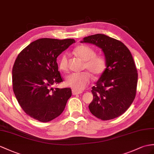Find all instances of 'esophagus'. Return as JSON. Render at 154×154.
<instances>
[{
	"label": "esophagus",
	"instance_id": "obj_1",
	"mask_svg": "<svg viewBox=\"0 0 154 154\" xmlns=\"http://www.w3.org/2000/svg\"><path fill=\"white\" fill-rule=\"evenodd\" d=\"M72 95H76L81 94V93H82V91H76V90H72Z\"/></svg>",
	"mask_w": 154,
	"mask_h": 154
}]
</instances>
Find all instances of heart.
Wrapping results in <instances>:
<instances>
[{
	"mask_svg": "<svg viewBox=\"0 0 154 154\" xmlns=\"http://www.w3.org/2000/svg\"><path fill=\"white\" fill-rule=\"evenodd\" d=\"M74 53L85 62V68L95 76L102 74L106 69V59L102 55H95V51L86 45H81L75 48ZM59 69L63 71L68 69V57L66 54L61 55L59 61ZM91 80L88 72L72 73L66 78L65 84L67 86L76 91L84 89Z\"/></svg>",
	"mask_w": 154,
	"mask_h": 154,
	"instance_id": "1",
	"label": "heart"
}]
</instances>
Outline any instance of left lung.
Segmentation results:
<instances>
[{
    "label": "left lung",
    "instance_id": "1",
    "mask_svg": "<svg viewBox=\"0 0 154 154\" xmlns=\"http://www.w3.org/2000/svg\"><path fill=\"white\" fill-rule=\"evenodd\" d=\"M80 42L99 47L106 59V69L92 88L89 109L102 120L117 118L128 109L136 95L138 74L132 55L124 44L103 34L85 37Z\"/></svg>",
    "mask_w": 154,
    "mask_h": 154
}]
</instances>
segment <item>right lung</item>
I'll list each match as a JSON object with an SVG mask.
<instances>
[{"label":"right lung","instance_id":"right-lung-1","mask_svg":"<svg viewBox=\"0 0 154 154\" xmlns=\"http://www.w3.org/2000/svg\"><path fill=\"white\" fill-rule=\"evenodd\" d=\"M74 39L40 38L22 50L12 69L14 93L21 108L31 118L48 122L61 115L72 95L70 88L51 87L63 81L57 57Z\"/></svg>","mask_w":154,"mask_h":154}]
</instances>
